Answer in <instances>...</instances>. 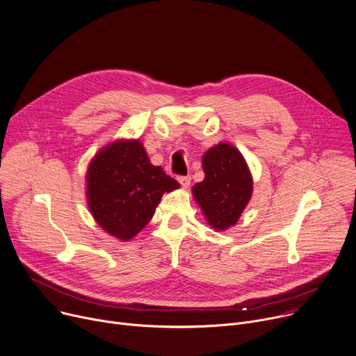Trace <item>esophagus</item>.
Masks as SVG:
<instances>
[{"instance_id":"1","label":"esophagus","mask_w":356,"mask_h":356,"mask_svg":"<svg viewBox=\"0 0 356 356\" xmlns=\"http://www.w3.org/2000/svg\"><path fill=\"white\" fill-rule=\"evenodd\" d=\"M177 180H179V183H180L183 187H188V186H190V181H191V177H190V176H179Z\"/></svg>"}]
</instances>
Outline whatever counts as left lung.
<instances>
[{
	"label": "left lung",
	"instance_id": "1",
	"mask_svg": "<svg viewBox=\"0 0 356 356\" xmlns=\"http://www.w3.org/2000/svg\"><path fill=\"white\" fill-rule=\"evenodd\" d=\"M204 180L193 186V195L216 230L234 225L247 206L252 180L241 153L220 143L203 156Z\"/></svg>",
	"mask_w": 356,
	"mask_h": 356
}]
</instances>
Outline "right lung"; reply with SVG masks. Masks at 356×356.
<instances>
[{
    "instance_id": "add662e5",
    "label": "right lung",
    "mask_w": 356,
    "mask_h": 356,
    "mask_svg": "<svg viewBox=\"0 0 356 356\" xmlns=\"http://www.w3.org/2000/svg\"><path fill=\"white\" fill-rule=\"evenodd\" d=\"M92 216L106 233L131 240L150 221L165 191L179 187L153 166L139 140L116 142L95 156L86 176Z\"/></svg>"
}]
</instances>
